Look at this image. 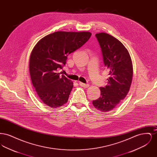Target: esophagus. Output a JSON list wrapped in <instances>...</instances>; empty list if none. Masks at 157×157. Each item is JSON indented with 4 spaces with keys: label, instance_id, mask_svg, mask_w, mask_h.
<instances>
[{
    "label": "esophagus",
    "instance_id": "34e87169",
    "mask_svg": "<svg viewBox=\"0 0 157 157\" xmlns=\"http://www.w3.org/2000/svg\"><path fill=\"white\" fill-rule=\"evenodd\" d=\"M79 85L80 86H81L85 87V88H88V87L90 86V85H89L88 83L85 84V83H83L82 82H79Z\"/></svg>",
    "mask_w": 157,
    "mask_h": 157
}]
</instances>
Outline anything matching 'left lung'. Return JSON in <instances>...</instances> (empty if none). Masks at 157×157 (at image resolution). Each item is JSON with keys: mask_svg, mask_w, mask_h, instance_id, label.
<instances>
[{"mask_svg": "<svg viewBox=\"0 0 157 157\" xmlns=\"http://www.w3.org/2000/svg\"><path fill=\"white\" fill-rule=\"evenodd\" d=\"M95 36L110 77L108 84L100 87L101 97L92 104L98 110L106 112L117 106L127 96L132 82L133 67L129 53L118 39L105 33H97Z\"/></svg>", "mask_w": 157, "mask_h": 157, "instance_id": "obj_1", "label": "left lung"}]
</instances>
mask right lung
<instances>
[{
    "label": "right lung",
    "instance_id": "1",
    "mask_svg": "<svg viewBox=\"0 0 157 157\" xmlns=\"http://www.w3.org/2000/svg\"><path fill=\"white\" fill-rule=\"evenodd\" d=\"M90 36L88 32H56L35 46L29 60L30 78L44 104L55 108L67 102L73 82L57 71L65 65L68 55L84 45Z\"/></svg>",
    "mask_w": 157,
    "mask_h": 157
}]
</instances>
